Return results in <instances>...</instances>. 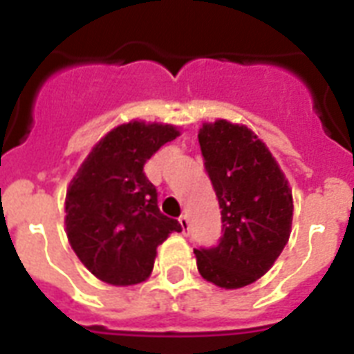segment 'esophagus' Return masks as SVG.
Wrapping results in <instances>:
<instances>
[{
	"label": "esophagus",
	"mask_w": 354,
	"mask_h": 354,
	"mask_svg": "<svg viewBox=\"0 0 354 354\" xmlns=\"http://www.w3.org/2000/svg\"><path fill=\"white\" fill-rule=\"evenodd\" d=\"M178 222H180V226H182L183 235H187L189 227H191V224H189V216L187 215H182V216H180V218H178Z\"/></svg>",
	"instance_id": "esophagus-1"
}]
</instances>
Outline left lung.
Masks as SVG:
<instances>
[{
    "label": "left lung",
    "instance_id": "8db88e82",
    "mask_svg": "<svg viewBox=\"0 0 354 354\" xmlns=\"http://www.w3.org/2000/svg\"><path fill=\"white\" fill-rule=\"evenodd\" d=\"M205 169L221 204V244L194 250L200 275L235 290L268 272L292 232L294 198L263 139L246 124L204 122L198 132Z\"/></svg>",
    "mask_w": 354,
    "mask_h": 354
}]
</instances>
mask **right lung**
I'll list each match as a JSON object with an SVG mask.
<instances>
[{
  "mask_svg": "<svg viewBox=\"0 0 354 354\" xmlns=\"http://www.w3.org/2000/svg\"><path fill=\"white\" fill-rule=\"evenodd\" d=\"M180 136V128L141 119L122 122L93 145L66 193V233L80 263L113 286L143 283L156 250L182 232L158 207L156 187L143 167Z\"/></svg>",
  "mask_w": 354,
  "mask_h": 354,
  "instance_id": "obj_1",
  "label": "right lung"
}]
</instances>
